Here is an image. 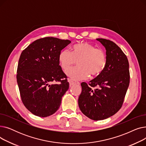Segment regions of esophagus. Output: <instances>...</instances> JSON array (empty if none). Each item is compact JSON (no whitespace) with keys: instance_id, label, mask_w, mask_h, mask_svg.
<instances>
[{"instance_id":"1","label":"esophagus","mask_w":146,"mask_h":146,"mask_svg":"<svg viewBox=\"0 0 146 146\" xmlns=\"http://www.w3.org/2000/svg\"><path fill=\"white\" fill-rule=\"evenodd\" d=\"M68 82H69V84H70V87H71L72 86H73V85H75V84H79V82L73 81V80H72V79H68Z\"/></svg>"}]
</instances>
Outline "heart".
I'll return each instance as SVG.
<instances>
[{
	"instance_id": "heart-1",
	"label": "heart",
	"mask_w": 146,
	"mask_h": 146,
	"mask_svg": "<svg viewBox=\"0 0 146 146\" xmlns=\"http://www.w3.org/2000/svg\"><path fill=\"white\" fill-rule=\"evenodd\" d=\"M70 52L67 49L61 50L58 55L60 64L64 70L78 63V67L67 71V74L74 79L82 80L100 74L106 66V56L105 51L96 48L88 42H80L72 46Z\"/></svg>"
}]
</instances>
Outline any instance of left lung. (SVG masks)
Here are the masks:
<instances>
[{"instance_id":"left-lung-1","label":"left lung","mask_w":146,"mask_h":146,"mask_svg":"<svg viewBox=\"0 0 146 146\" xmlns=\"http://www.w3.org/2000/svg\"><path fill=\"white\" fill-rule=\"evenodd\" d=\"M105 48L106 64L96 78L81 83L78 99L82 112L89 118L103 120L116 113L121 108L129 86V63L125 54L113 42L97 38ZM97 87L95 90L92 87Z\"/></svg>"}]
</instances>
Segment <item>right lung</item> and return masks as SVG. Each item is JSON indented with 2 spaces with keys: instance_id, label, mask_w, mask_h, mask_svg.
I'll return each mask as SVG.
<instances>
[{
  "instance_id": "obj_1",
  "label": "right lung",
  "mask_w": 146,
  "mask_h": 146,
  "mask_svg": "<svg viewBox=\"0 0 146 146\" xmlns=\"http://www.w3.org/2000/svg\"><path fill=\"white\" fill-rule=\"evenodd\" d=\"M70 42L45 37L34 41L21 53L17 69L18 85L23 104L36 116L47 117L54 113L68 89L58 55ZM53 81L60 83L51 84Z\"/></svg>"
}]
</instances>
